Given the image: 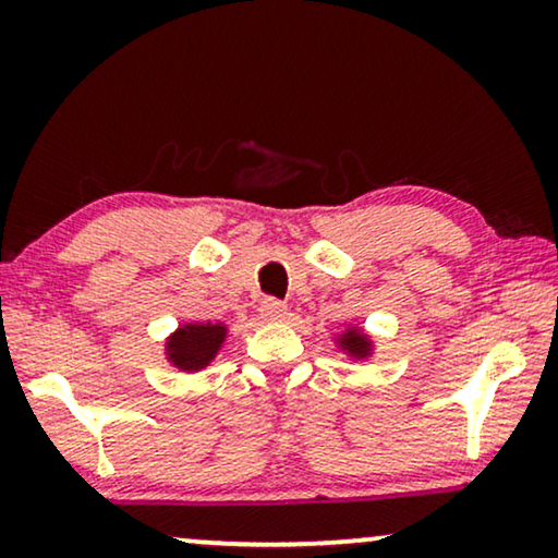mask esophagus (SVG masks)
<instances>
[{
	"label": "esophagus",
	"instance_id": "1",
	"mask_svg": "<svg viewBox=\"0 0 558 558\" xmlns=\"http://www.w3.org/2000/svg\"><path fill=\"white\" fill-rule=\"evenodd\" d=\"M258 312H262L264 319H271L274 323V319H281L287 315V304L274 300V296H266V300L262 302V307H258Z\"/></svg>",
	"mask_w": 558,
	"mask_h": 558
}]
</instances>
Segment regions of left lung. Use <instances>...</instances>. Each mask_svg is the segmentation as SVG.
Here are the masks:
<instances>
[{
  "mask_svg": "<svg viewBox=\"0 0 558 558\" xmlns=\"http://www.w3.org/2000/svg\"><path fill=\"white\" fill-rule=\"evenodd\" d=\"M342 348L348 350L350 355H357V357H363V355H368V350H371V342H368V338H365L363 332H357V330H353V327H350V330L342 335Z\"/></svg>",
  "mask_w": 558,
  "mask_h": 558,
  "instance_id": "8db88e82",
  "label": "left lung"
}]
</instances>
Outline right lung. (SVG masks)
<instances>
[{
    "instance_id": "1",
    "label": "right lung",
    "mask_w": 558,
    "mask_h": 558,
    "mask_svg": "<svg viewBox=\"0 0 558 558\" xmlns=\"http://www.w3.org/2000/svg\"><path fill=\"white\" fill-rule=\"evenodd\" d=\"M226 340L223 325H185L167 342V357L180 371H201L208 365Z\"/></svg>"
}]
</instances>
